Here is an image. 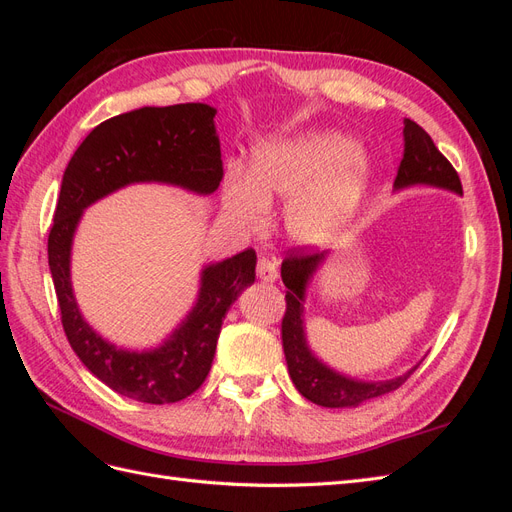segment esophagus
I'll return each instance as SVG.
<instances>
[{
    "mask_svg": "<svg viewBox=\"0 0 512 512\" xmlns=\"http://www.w3.org/2000/svg\"><path fill=\"white\" fill-rule=\"evenodd\" d=\"M256 273L262 282H275L277 280V262L273 258L260 256L258 265H256Z\"/></svg>",
    "mask_w": 512,
    "mask_h": 512,
    "instance_id": "34e87169",
    "label": "esophagus"
}]
</instances>
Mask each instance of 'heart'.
Here are the masks:
<instances>
[{
    "mask_svg": "<svg viewBox=\"0 0 512 512\" xmlns=\"http://www.w3.org/2000/svg\"><path fill=\"white\" fill-rule=\"evenodd\" d=\"M371 162L350 136L335 130H303L260 143L250 173L230 166L220 183L222 207L247 230L269 224L271 205L288 203L290 235L322 245L359 209Z\"/></svg>",
    "mask_w": 512,
    "mask_h": 512,
    "instance_id": "obj_1",
    "label": "heart"
}]
</instances>
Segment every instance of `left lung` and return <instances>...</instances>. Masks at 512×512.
<instances>
[{
	"label": "left lung",
	"mask_w": 512,
	"mask_h": 512,
	"mask_svg": "<svg viewBox=\"0 0 512 512\" xmlns=\"http://www.w3.org/2000/svg\"><path fill=\"white\" fill-rule=\"evenodd\" d=\"M404 141V160L397 170L395 190H406L412 185H431V188L463 196L457 170L433 145L431 136L412 119H404ZM329 254L331 252L305 254L303 250H294L282 262V282L288 288L286 314L282 320V344L292 384L305 399L324 408H356L369 399L399 389L418 365L391 380H356L322 363L309 348L305 333V294L309 282L314 280L316 271L324 265Z\"/></svg>",
	"instance_id": "obj_1"
}]
</instances>
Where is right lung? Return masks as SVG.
<instances>
[{"mask_svg":"<svg viewBox=\"0 0 512 512\" xmlns=\"http://www.w3.org/2000/svg\"><path fill=\"white\" fill-rule=\"evenodd\" d=\"M215 108L203 102L143 106L106 119L74 151L61 179L49 232L61 324L72 350L100 382L143 404H173L205 382L224 316L256 280V252L209 262L200 271L194 307L156 348L130 350L108 342L81 314L72 290V243L83 211L132 183H164L209 196L222 181Z\"/></svg>","mask_w":512,"mask_h":512,"instance_id":"add662e5","label":"right lung"}]
</instances>
